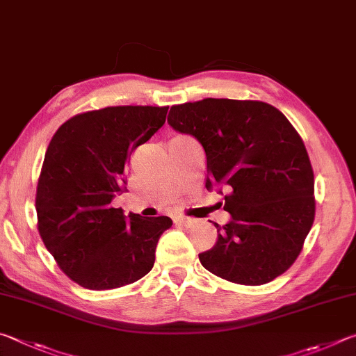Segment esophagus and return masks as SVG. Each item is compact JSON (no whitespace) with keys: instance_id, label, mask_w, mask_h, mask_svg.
Returning a JSON list of instances; mask_svg holds the SVG:
<instances>
[{"instance_id":"obj_1","label":"esophagus","mask_w":356,"mask_h":356,"mask_svg":"<svg viewBox=\"0 0 356 356\" xmlns=\"http://www.w3.org/2000/svg\"><path fill=\"white\" fill-rule=\"evenodd\" d=\"M175 222L179 223V225H184V227H192L197 220L195 219H191V217H178V219L175 220Z\"/></svg>"}]
</instances>
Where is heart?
I'll list each match as a JSON object with an SVG mask.
<instances>
[{"label": "heart", "instance_id": "1", "mask_svg": "<svg viewBox=\"0 0 356 356\" xmlns=\"http://www.w3.org/2000/svg\"><path fill=\"white\" fill-rule=\"evenodd\" d=\"M175 139H183V137H175Z\"/></svg>", "mask_w": 356, "mask_h": 356}]
</instances>
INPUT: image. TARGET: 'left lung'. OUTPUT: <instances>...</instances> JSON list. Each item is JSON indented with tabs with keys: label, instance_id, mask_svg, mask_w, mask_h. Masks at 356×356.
<instances>
[{
	"label": "left lung",
	"instance_id": "left-lung-1",
	"mask_svg": "<svg viewBox=\"0 0 356 356\" xmlns=\"http://www.w3.org/2000/svg\"><path fill=\"white\" fill-rule=\"evenodd\" d=\"M167 122L207 153V189L225 186L232 219L198 254L232 283L259 286L294 264L314 222V173L302 137L273 106L204 98L172 106Z\"/></svg>",
	"mask_w": 356,
	"mask_h": 356
}]
</instances>
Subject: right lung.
<instances>
[{
	"label": "right lung",
	"mask_w": 356,
	"mask_h": 356,
	"mask_svg": "<svg viewBox=\"0 0 356 356\" xmlns=\"http://www.w3.org/2000/svg\"><path fill=\"white\" fill-rule=\"evenodd\" d=\"M168 108L111 106L60 124L47 148L37 227L60 270L86 289L122 288L153 269L165 216L142 217L111 202L127 189L128 159L165 122Z\"/></svg>",
	"instance_id": "add662e5"
}]
</instances>
